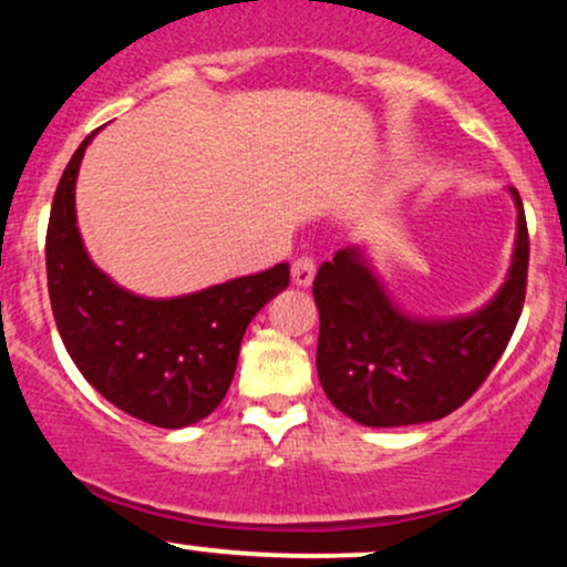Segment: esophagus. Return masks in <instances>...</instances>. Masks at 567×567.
I'll use <instances>...</instances> for the list:
<instances>
[{
    "mask_svg": "<svg viewBox=\"0 0 567 567\" xmlns=\"http://www.w3.org/2000/svg\"><path fill=\"white\" fill-rule=\"evenodd\" d=\"M290 271H293V282L298 285V288H309V285H312V279H315V271H317L315 258H309V255H301V258L293 260Z\"/></svg>",
    "mask_w": 567,
    "mask_h": 567,
    "instance_id": "esophagus-1",
    "label": "esophagus"
}]
</instances>
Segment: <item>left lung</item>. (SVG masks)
<instances>
[{"instance_id": "1", "label": "left lung", "mask_w": 567, "mask_h": 567, "mask_svg": "<svg viewBox=\"0 0 567 567\" xmlns=\"http://www.w3.org/2000/svg\"><path fill=\"white\" fill-rule=\"evenodd\" d=\"M512 269L476 312L422 320L384 290L360 247H344L315 277L320 312L317 377L328 401L369 427L420 425L452 414L476 393L512 339L527 288L525 209L516 188Z\"/></svg>"}]
</instances>
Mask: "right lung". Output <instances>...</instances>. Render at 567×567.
<instances>
[{
  "label": "right lung",
  "mask_w": 567,
  "mask_h": 567,
  "mask_svg": "<svg viewBox=\"0 0 567 567\" xmlns=\"http://www.w3.org/2000/svg\"><path fill=\"white\" fill-rule=\"evenodd\" d=\"M93 134L61 174L48 223L45 266L55 328L80 374L121 412L169 431L193 425L226 398L241 336L288 288L290 266L277 264L177 298H145L117 288L93 266L74 215V183Z\"/></svg>",
  "instance_id": "obj_1"
}]
</instances>
